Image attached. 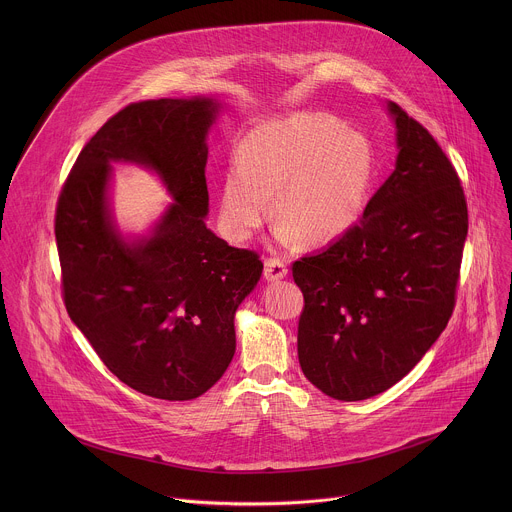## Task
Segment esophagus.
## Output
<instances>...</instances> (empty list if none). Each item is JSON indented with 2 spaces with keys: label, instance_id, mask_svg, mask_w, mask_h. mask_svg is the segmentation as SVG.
Listing matches in <instances>:
<instances>
[{
  "label": "esophagus",
  "instance_id": "obj_1",
  "mask_svg": "<svg viewBox=\"0 0 512 512\" xmlns=\"http://www.w3.org/2000/svg\"><path fill=\"white\" fill-rule=\"evenodd\" d=\"M288 276V266L282 258H266L264 262V278L268 282H276Z\"/></svg>",
  "mask_w": 512,
  "mask_h": 512
}]
</instances>
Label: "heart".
<instances>
[{"label": "heart", "mask_w": 512, "mask_h": 512, "mask_svg": "<svg viewBox=\"0 0 512 512\" xmlns=\"http://www.w3.org/2000/svg\"><path fill=\"white\" fill-rule=\"evenodd\" d=\"M372 179V149L363 134L321 112L266 120L238 147L220 189V224L248 240L274 213L280 236L323 244L355 226Z\"/></svg>", "instance_id": "heart-1"}]
</instances>
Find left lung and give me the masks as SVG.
<instances>
[{
	"instance_id": "obj_1",
	"label": "left lung",
	"mask_w": 512,
	"mask_h": 512,
	"mask_svg": "<svg viewBox=\"0 0 512 512\" xmlns=\"http://www.w3.org/2000/svg\"><path fill=\"white\" fill-rule=\"evenodd\" d=\"M396 169L363 217L292 264L303 311L297 357L335 400L376 396L422 361L445 329L467 238L459 175L434 136L398 104Z\"/></svg>"
}]
</instances>
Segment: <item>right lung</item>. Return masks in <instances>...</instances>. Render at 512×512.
I'll return each mask as SVG.
<instances>
[{
	"instance_id": "add662e5",
	"label": "right lung",
	"mask_w": 512,
	"mask_h": 512,
	"mask_svg": "<svg viewBox=\"0 0 512 512\" xmlns=\"http://www.w3.org/2000/svg\"><path fill=\"white\" fill-rule=\"evenodd\" d=\"M213 98L128 104L76 157L55 213L63 299L100 361L161 400L205 394L236 349L234 313L262 276L254 250L207 228ZM110 160L155 168L175 204L151 237L126 243L107 209Z\"/></svg>"
}]
</instances>
